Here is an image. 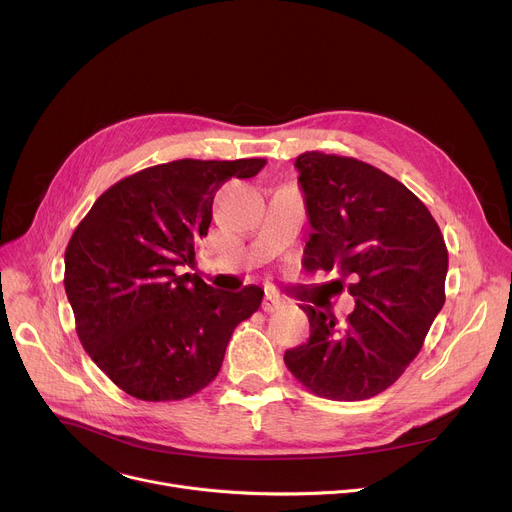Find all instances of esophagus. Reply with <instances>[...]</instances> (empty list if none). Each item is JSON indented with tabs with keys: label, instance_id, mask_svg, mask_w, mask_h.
I'll return each instance as SVG.
<instances>
[{
	"label": "esophagus",
	"instance_id": "esophagus-1",
	"mask_svg": "<svg viewBox=\"0 0 512 512\" xmlns=\"http://www.w3.org/2000/svg\"><path fill=\"white\" fill-rule=\"evenodd\" d=\"M279 306H281L279 296H275V294H271V291H267L265 298H263V310H265V312H273V310H277Z\"/></svg>",
	"mask_w": 512,
	"mask_h": 512
}]
</instances>
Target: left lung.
Segmentation results:
<instances>
[{
    "label": "left lung",
    "instance_id": "left-lung-1",
    "mask_svg": "<svg viewBox=\"0 0 512 512\" xmlns=\"http://www.w3.org/2000/svg\"><path fill=\"white\" fill-rule=\"evenodd\" d=\"M296 168L314 229L306 267H338L356 306L342 322L300 306L310 338L285 350V367L318 397L371 399L405 373L444 308V235L405 184L367 162L306 152Z\"/></svg>",
    "mask_w": 512,
    "mask_h": 512
}]
</instances>
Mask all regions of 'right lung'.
I'll use <instances>...</instances> for the list:
<instances>
[{
  "label": "right lung",
  "mask_w": 512,
  "mask_h": 512,
  "mask_svg": "<svg viewBox=\"0 0 512 512\" xmlns=\"http://www.w3.org/2000/svg\"><path fill=\"white\" fill-rule=\"evenodd\" d=\"M267 162L176 160L105 190L72 233L64 289L77 334L97 367L141 401H180L221 371L233 330L251 318L263 289L221 291L192 265L212 221L216 190L253 178Z\"/></svg>",
  "instance_id": "right-lung-1"
}]
</instances>
